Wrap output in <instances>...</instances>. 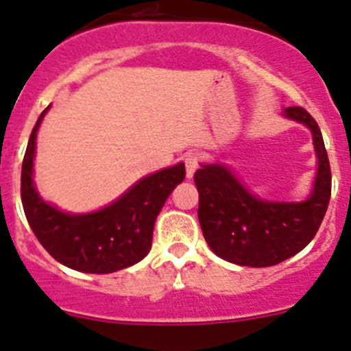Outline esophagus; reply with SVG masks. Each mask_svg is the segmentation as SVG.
Wrapping results in <instances>:
<instances>
[{"label":"esophagus","mask_w":351,"mask_h":351,"mask_svg":"<svg viewBox=\"0 0 351 351\" xmlns=\"http://www.w3.org/2000/svg\"><path fill=\"white\" fill-rule=\"evenodd\" d=\"M185 166H186V176L191 178L195 175V171L200 166V156L197 153H188L185 156Z\"/></svg>","instance_id":"obj_1"}]
</instances>
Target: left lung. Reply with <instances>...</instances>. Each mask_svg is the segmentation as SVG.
<instances>
[{
    "instance_id": "8db88e82",
    "label": "left lung",
    "mask_w": 351,
    "mask_h": 351,
    "mask_svg": "<svg viewBox=\"0 0 351 351\" xmlns=\"http://www.w3.org/2000/svg\"><path fill=\"white\" fill-rule=\"evenodd\" d=\"M284 116L313 132L318 175L308 200L300 204L261 200L222 165H206L195 171L204 237L217 256L232 264L269 267L293 257L313 241L330 204L331 168L318 123L300 106L287 108Z\"/></svg>"
}]
</instances>
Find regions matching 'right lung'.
I'll return each mask as SVG.
<instances>
[{
  "label": "right lung",
  "instance_id": "obj_1",
  "mask_svg": "<svg viewBox=\"0 0 351 351\" xmlns=\"http://www.w3.org/2000/svg\"><path fill=\"white\" fill-rule=\"evenodd\" d=\"M47 110L33 128L21 165V204L33 234L55 261L80 272L109 274L139 263L149 252L154 222L166 198L185 180V165L146 176L99 212L64 213L45 204L33 186L36 131Z\"/></svg>",
  "mask_w": 351,
  "mask_h": 351
}]
</instances>
